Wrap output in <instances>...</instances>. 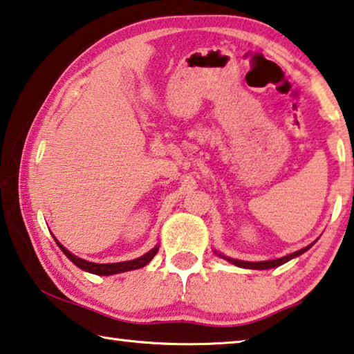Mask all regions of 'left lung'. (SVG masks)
Returning <instances> with one entry per match:
<instances>
[{"mask_svg": "<svg viewBox=\"0 0 354 354\" xmlns=\"http://www.w3.org/2000/svg\"><path fill=\"white\" fill-rule=\"evenodd\" d=\"M315 243H317V239L313 241L312 244H308L307 248H302V249H299V250H296V252H293V254L285 255V257H282V258H276V260H266V261H244V260H238V258H232V257L223 255V254H221V252H217V250H214V252H216L217 257L223 258V260H227L228 263H232V265H234V266L245 268V269H260V271H261V269H272V268L282 266L283 263H287V261H290V260H293V258H296V257H299V255L304 254V252H307L308 249H310L312 245L315 244Z\"/></svg>", "mask_w": 354, "mask_h": 354, "instance_id": "obj_1", "label": "left lung"}]
</instances>
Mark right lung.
Returning <instances> with one entry per match:
<instances>
[{"label": "right lung", "mask_w": 354, "mask_h": 354, "mask_svg": "<svg viewBox=\"0 0 354 354\" xmlns=\"http://www.w3.org/2000/svg\"><path fill=\"white\" fill-rule=\"evenodd\" d=\"M55 239V243L59 245V249L64 252V255L69 258V260L74 263L77 268L83 269V271L86 272H91V274H96V276H111V274H120V272H126V271H132V269H140L143 266H147L148 263L153 260L154 255L157 254V250H159V244H156L153 249L147 254L136 258V260H129V261H120V263H93V261H88V260H83V258L77 257L72 254V252L67 250L63 244L59 243L58 239Z\"/></svg>", "instance_id": "obj_1"}]
</instances>
